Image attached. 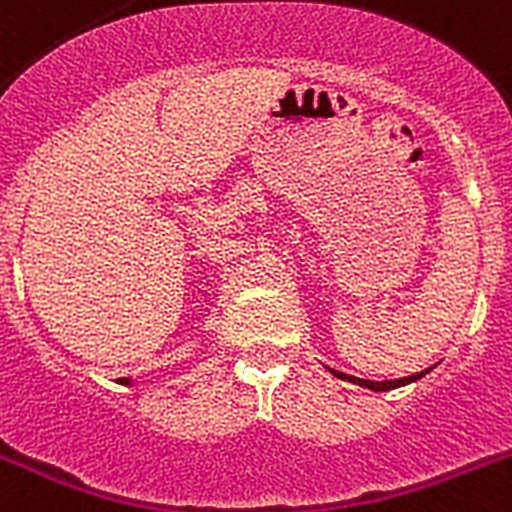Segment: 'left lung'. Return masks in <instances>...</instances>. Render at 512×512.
I'll return each instance as SVG.
<instances>
[{
	"label": "left lung",
	"mask_w": 512,
	"mask_h": 512,
	"mask_svg": "<svg viewBox=\"0 0 512 512\" xmlns=\"http://www.w3.org/2000/svg\"><path fill=\"white\" fill-rule=\"evenodd\" d=\"M330 372H333V377H338V379H346V382L361 384V387H369V390H374V392H387V390H395V387H402V384H410V382H415V379H420V377H423V374L428 372V369H425V372H418V374H410V377H402V379H390V382H372V379L348 377V374H343V372H336V369H330Z\"/></svg>",
	"instance_id": "8db88e82"
}]
</instances>
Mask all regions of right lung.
<instances>
[{"mask_svg": "<svg viewBox=\"0 0 512 512\" xmlns=\"http://www.w3.org/2000/svg\"><path fill=\"white\" fill-rule=\"evenodd\" d=\"M120 382H125V384H130V379H120Z\"/></svg>", "mask_w": 512, "mask_h": 512, "instance_id": "right-lung-1", "label": "right lung"}]
</instances>
